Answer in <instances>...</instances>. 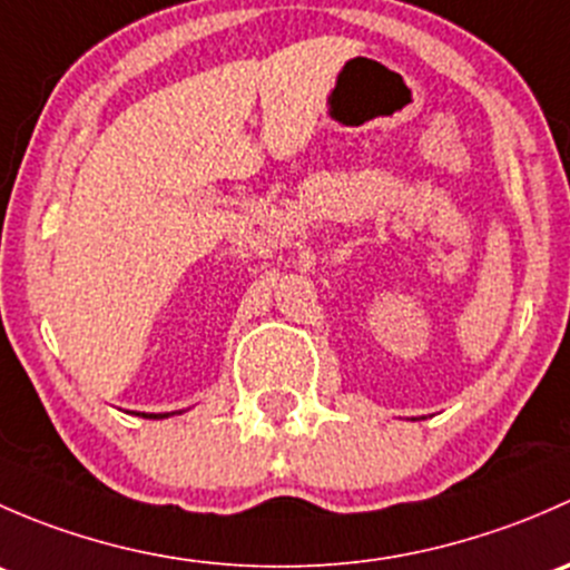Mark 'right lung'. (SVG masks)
I'll use <instances>...</instances> for the list:
<instances>
[{"label": "right lung", "mask_w": 570, "mask_h": 570, "mask_svg": "<svg viewBox=\"0 0 570 570\" xmlns=\"http://www.w3.org/2000/svg\"><path fill=\"white\" fill-rule=\"evenodd\" d=\"M142 416H146V419H165V413H159V416H157V413H142Z\"/></svg>", "instance_id": "obj_1"}]
</instances>
